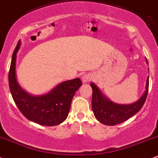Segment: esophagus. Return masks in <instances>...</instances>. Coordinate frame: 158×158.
<instances>
[{
    "mask_svg": "<svg viewBox=\"0 0 158 158\" xmlns=\"http://www.w3.org/2000/svg\"><path fill=\"white\" fill-rule=\"evenodd\" d=\"M92 79V76L91 74H84L82 76V81L83 83H87Z\"/></svg>",
    "mask_w": 158,
    "mask_h": 158,
    "instance_id": "esophagus-1",
    "label": "esophagus"
}]
</instances>
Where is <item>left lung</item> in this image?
Masks as SVG:
<instances>
[{"label":"left lung","mask_w":158,"mask_h":158,"mask_svg":"<svg viewBox=\"0 0 158 158\" xmlns=\"http://www.w3.org/2000/svg\"><path fill=\"white\" fill-rule=\"evenodd\" d=\"M148 63V60H146ZM149 80L147 78L145 91L136 102L129 105H121L113 103L107 99L94 83L92 88V110L95 117L100 122L106 125H115L127 121L142 109L146 100Z\"/></svg>","instance_id":"8db88e82"}]
</instances>
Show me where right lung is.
<instances>
[{"label": "right lung", "instance_id": "right-lung-1", "mask_svg": "<svg viewBox=\"0 0 158 158\" xmlns=\"http://www.w3.org/2000/svg\"><path fill=\"white\" fill-rule=\"evenodd\" d=\"M20 44L19 41L12 56L9 71V85L13 100L20 112L28 120L45 126L60 124L68 116L73 98L82 85V81L76 78L60 83L46 94H29L20 87L15 76L16 54Z\"/></svg>", "mask_w": 158, "mask_h": 158}]
</instances>
